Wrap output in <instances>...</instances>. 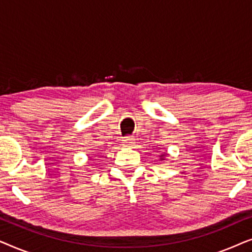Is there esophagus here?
I'll list each match as a JSON object with an SVG mask.
<instances>
[{
    "instance_id": "1",
    "label": "esophagus",
    "mask_w": 252,
    "mask_h": 252,
    "mask_svg": "<svg viewBox=\"0 0 252 252\" xmlns=\"http://www.w3.org/2000/svg\"><path fill=\"white\" fill-rule=\"evenodd\" d=\"M124 144H125L126 147H134L135 142H134L133 137H126V139L124 140Z\"/></svg>"
}]
</instances>
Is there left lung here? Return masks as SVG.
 I'll return each instance as SVG.
<instances>
[{
    "label": "left lung",
    "instance_id": "obj_1",
    "mask_svg": "<svg viewBox=\"0 0 252 252\" xmlns=\"http://www.w3.org/2000/svg\"><path fill=\"white\" fill-rule=\"evenodd\" d=\"M167 153H161L160 155H159V157H160V160H164L165 159V157H166L167 156Z\"/></svg>",
    "mask_w": 252,
    "mask_h": 252
}]
</instances>
